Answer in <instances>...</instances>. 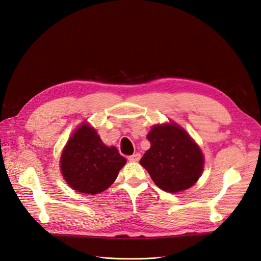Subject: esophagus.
<instances>
[{
    "label": "esophagus",
    "instance_id": "obj_1",
    "mask_svg": "<svg viewBox=\"0 0 261 261\" xmlns=\"http://www.w3.org/2000/svg\"><path fill=\"white\" fill-rule=\"evenodd\" d=\"M128 160H129L130 162H137V161H139V160H140V153L136 152V153H134V154L129 155V156H128Z\"/></svg>",
    "mask_w": 261,
    "mask_h": 261
}]
</instances>
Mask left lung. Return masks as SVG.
Listing matches in <instances>:
<instances>
[{"label":"left lung","instance_id":"8db88e82","mask_svg":"<svg viewBox=\"0 0 261 261\" xmlns=\"http://www.w3.org/2000/svg\"><path fill=\"white\" fill-rule=\"evenodd\" d=\"M147 139L150 148L139 162L158 187L178 193L198 180L203 171V154L185 129L175 123L154 125Z\"/></svg>","mask_w":261,"mask_h":261}]
</instances>
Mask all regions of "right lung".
Returning <instances> with one entry per match:
<instances>
[{"label": "right lung", "mask_w": 261, "mask_h": 261, "mask_svg": "<svg viewBox=\"0 0 261 261\" xmlns=\"http://www.w3.org/2000/svg\"><path fill=\"white\" fill-rule=\"evenodd\" d=\"M126 159L115 147H107L97 130L81 125L63 149L60 168L66 183L76 192L99 194L113 184Z\"/></svg>", "instance_id": "obj_1"}]
</instances>
